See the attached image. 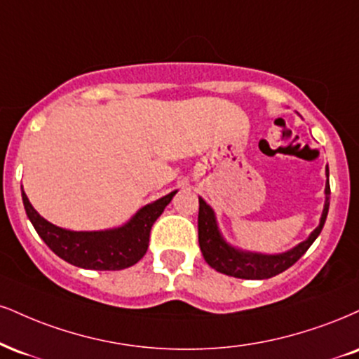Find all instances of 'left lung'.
Instances as JSON below:
<instances>
[{"label":"left lung","instance_id":"1","mask_svg":"<svg viewBox=\"0 0 359 359\" xmlns=\"http://www.w3.org/2000/svg\"><path fill=\"white\" fill-rule=\"evenodd\" d=\"M326 177H330V168L327 167ZM325 196V207H323L319 226L311 232L308 239L303 241V243L279 254L254 252V250H244L229 244L224 239L221 229H219L214 209L207 204L204 198L198 197V245H201L202 256H204L207 264L214 267L217 273L232 276V278L269 279L273 276H278L299 261V257L321 234L327 217V210H330V179L326 180Z\"/></svg>","mask_w":359,"mask_h":359}]
</instances>
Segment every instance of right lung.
<instances>
[{"label": "right lung", "instance_id": "add662e5", "mask_svg": "<svg viewBox=\"0 0 359 359\" xmlns=\"http://www.w3.org/2000/svg\"><path fill=\"white\" fill-rule=\"evenodd\" d=\"M177 191L138 209L123 226L105 231H70L43 219L21 191L25 210L34 231L63 261L93 271H120L137 264L149 249L150 229Z\"/></svg>", "mask_w": 359, "mask_h": 359}]
</instances>
